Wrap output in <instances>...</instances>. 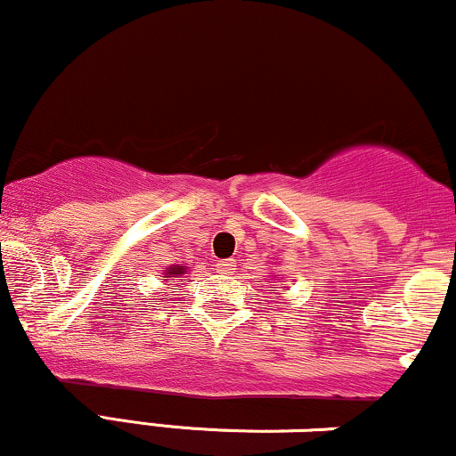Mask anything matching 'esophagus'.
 Masks as SVG:
<instances>
[{
    "label": "esophagus",
    "mask_w": 456,
    "mask_h": 456,
    "mask_svg": "<svg viewBox=\"0 0 456 456\" xmlns=\"http://www.w3.org/2000/svg\"><path fill=\"white\" fill-rule=\"evenodd\" d=\"M234 260H219L216 265V271L217 273H224V275H230V273H234Z\"/></svg>",
    "instance_id": "esophagus-1"
}]
</instances>
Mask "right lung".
Wrapping results in <instances>:
<instances>
[{"mask_svg":"<svg viewBox=\"0 0 456 456\" xmlns=\"http://www.w3.org/2000/svg\"><path fill=\"white\" fill-rule=\"evenodd\" d=\"M181 273H183V269H181V266H179V269H175V266H173V269L168 271V275L175 277V275H181Z\"/></svg>","mask_w":456,"mask_h":456,"instance_id":"right-lung-1","label":"right lung"}]
</instances>
